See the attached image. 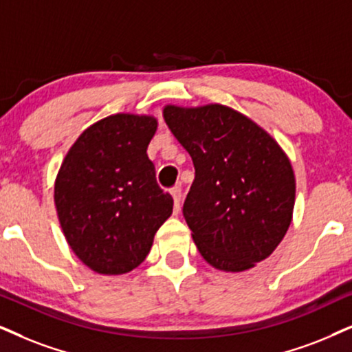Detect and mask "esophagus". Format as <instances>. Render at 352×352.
I'll return each instance as SVG.
<instances>
[{
    "label": "esophagus",
    "instance_id": "34e87169",
    "mask_svg": "<svg viewBox=\"0 0 352 352\" xmlns=\"http://www.w3.org/2000/svg\"><path fill=\"white\" fill-rule=\"evenodd\" d=\"M170 195L173 198V203H175V211H180V203H182V188L180 186H173L170 190Z\"/></svg>",
    "mask_w": 352,
    "mask_h": 352
}]
</instances>
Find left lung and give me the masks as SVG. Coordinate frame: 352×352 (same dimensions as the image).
<instances>
[{"mask_svg": "<svg viewBox=\"0 0 352 352\" xmlns=\"http://www.w3.org/2000/svg\"><path fill=\"white\" fill-rule=\"evenodd\" d=\"M168 130L193 159L184 216L212 268L240 273L281 243L292 221L296 177L278 141L228 105H166Z\"/></svg>", "mask_w": 352, "mask_h": 352, "instance_id": "1", "label": "left lung"}]
</instances>
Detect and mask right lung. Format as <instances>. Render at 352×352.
I'll use <instances>...</instances> for the list:
<instances>
[{
  "label": "right lung",
  "mask_w": 352,
  "mask_h": 352,
  "mask_svg": "<svg viewBox=\"0 0 352 352\" xmlns=\"http://www.w3.org/2000/svg\"><path fill=\"white\" fill-rule=\"evenodd\" d=\"M151 115L115 113L86 128L65 155L55 206L66 242L99 274L130 273L144 261L173 199L155 182Z\"/></svg>",
  "instance_id": "obj_1"
}]
</instances>
